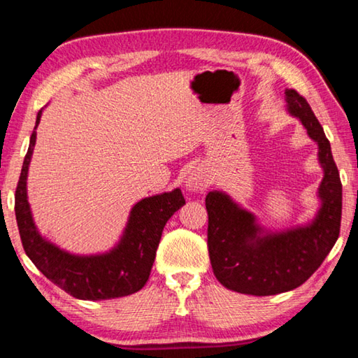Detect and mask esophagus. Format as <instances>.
I'll use <instances>...</instances> for the list:
<instances>
[{"mask_svg":"<svg viewBox=\"0 0 358 358\" xmlns=\"http://www.w3.org/2000/svg\"><path fill=\"white\" fill-rule=\"evenodd\" d=\"M210 186V177L203 169H196L189 173V177L186 180V187L189 191L202 192Z\"/></svg>","mask_w":358,"mask_h":358,"instance_id":"esophagus-1","label":"esophagus"}]
</instances>
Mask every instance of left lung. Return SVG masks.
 I'll return each mask as SVG.
<instances>
[{
  "mask_svg": "<svg viewBox=\"0 0 358 358\" xmlns=\"http://www.w3.org/2000/svg\"><path fill=\"white\" fill-rule=\"evenodd\" d=\"M289 112L301 120L313 141L319 145L324 180L319 187L322 201L310 226L281 234L260 235L254 216L230 201L227 194L208 192L207 245L213 273L224 287L248 295H276L301 286L339 237L343 185L333 161L329 138L308 101L295 90H286Z\"/></svg>",
  "mask_w": 358,
  "mask_h": 358,
  "instance_id": "left-lung-1",
  "label": "left lung"
}]
</instances>
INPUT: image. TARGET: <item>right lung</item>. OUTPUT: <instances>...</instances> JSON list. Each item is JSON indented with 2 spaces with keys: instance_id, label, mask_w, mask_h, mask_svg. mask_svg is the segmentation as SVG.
<instances>
[{
  "instance_id": "add662e5",
  "label": "right lung",
  "mask_w": 358,
  "mask_h": 358,
  "mask_svg": "<svg viewBox=\"0 0 358 358\" xmlns=\"http://www.w3.org/2000/svg\"><path fill=\"white\" fill-rule=\"evenodd\" d=\"M41 110L36 118L39 124ZM36 131L23 159L15 187V217L27 256L47 280L80 300H108L141 290L148 281L166 222L185 205L180 189L142 199L131 211L120 245L101 256H72L41 237L27 201V175Z\"/></svg>"
}]
</instances>
